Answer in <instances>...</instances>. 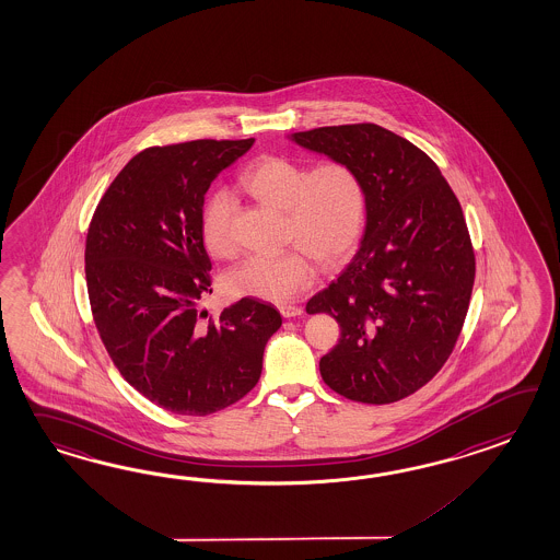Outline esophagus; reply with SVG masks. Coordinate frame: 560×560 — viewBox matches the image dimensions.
Instances as JSON below:
<instances>
[{
  "mask_svg": "<svg viewBox=\"0 0 560 560\" xmlns=\"http://www.w3.org/2000/svg\"><path fill=\"white\" fill-rule=\"evenodd\" d=\"M304 313L300 306H282L280 308V314L284 316V318H294V316H300V314Z\"/></svg>",
  "mask_w": 560,
  "mask_h": 560,
  "instance_id": "obj_1",
  "label": "esophagus"
}]
</instances>
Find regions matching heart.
<instances>
[{"label": "heart", "mask_w": 560, "mask_h": 560, "mask_svg": "<svg viewBox=\"0 0 560 560\" xmlns=\"http://www.w3.org/2000/svg\"><path fill=\"white\" fill-rule=\"evenodd\" d=\"M242 187L261 203L284 211V242L280 254H256L228 278L237 296L284 304L313 287L316 260L326 268L347 260L363 235L366 185L351 163L330 159L308 171L304 163L282 155L256 159L240 177ZM235 197L218 189L201 208V235L213 256L235 252Z\"/></svg>", "instance_id": "1"}]
</instances>
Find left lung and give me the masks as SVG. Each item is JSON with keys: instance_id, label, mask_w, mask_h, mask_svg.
<instances>
[{"instance_id": "left-lung-1", "label": "left lung", "mask_w": 560, "mask_h": 560, "mask_svg": "<svg viewBox=\"0 0 560 560\" xmlns=\"http://www.w3.org/2000/svg\"><path fill=\"white\" fill-rule=\"evenodd\" d=\"M292 141L351 163L366 185V225L351 264L306 313H328L338 345L323 381L361 404H393L440 373L468 314L476 256L442 171L373 122L294 132Z\"/></svg>"}]
</instances>
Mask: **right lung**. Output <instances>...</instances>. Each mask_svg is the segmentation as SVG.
Here are the masks:
<instances>
[{
    "mask_svg": "<svg viewBox=\"0 0 560 560\" xmlns=\"http://www.w3.org/2000/svg\"><path fill=\"white\" fill-rule=\"evenodd\" d=\"M254 139L149 147L108 185L86 235L92 318L118 373L177 416H211L256 387L272 304L246 299L218 318L197 313L211 292L201 208L211 182Z\"/></svg>",
    "mask_w": 560,
    "mask_h": 560,
    "instance_id": "add662e5",
    "label": "right lung"
}]
</instances>
